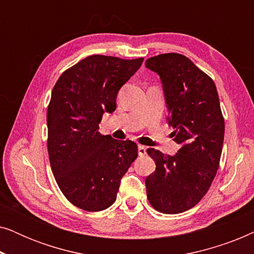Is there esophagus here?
<instances>
[{"mask_svg": "<svg viewBox=\"0 0 254 254\" xmlns=\"http://www.w3.org/2000/svg\"><path fill=\"white\" fill-rule=\"evenodd\" d=\"M137 151H138V155H140V156H144L145 154H147V148H145L144 145L138 144V147H137Z\"/></svg>", "mask_w": 254, "mask_h": 254, "instance_id": "obj_1", "label": "esophagus"}]
</instances>
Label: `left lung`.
I'll use <instances>...</instances> for the list:
<instances>
[{"mask_svg":"<svg viewBox=\"0 0 254 254\" xmlns=\"http://www.w3.org/2000/svg\"><path fill=\"white\" fill-rule=\"evenodd\" d=\"M164 90L176 156L147 149L156 170L145 178L147 197L156 210L179 214L193 208L216 176L223 147L224 118L215 83L189 58L178 53L149 58Z\"/></svg>","mask_w":254,"mask_h":254,"instance_id":"8db88e82","label":"left lung"}]
</instances>
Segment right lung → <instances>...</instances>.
Returning <instances> with one entry per match:
<instances>
[{"mask_svg":"<svg viewBox=\"0 0 254 254\" xmlns=\"http://www.w3.org/2000/svg\"><path fill=\"white\" fill-rule=\"evenodd\" d=\"M143 58L91 55L62 72L47 107L52 171L69 202L100 211L117 199L120 180L137 157V144L99 133L104 112L117 107L121 86Z\"/></svg>","mask_w":254,"mask_h":254,"instance_id":"right-lung-1","label":"right lung"}]
</instances>
